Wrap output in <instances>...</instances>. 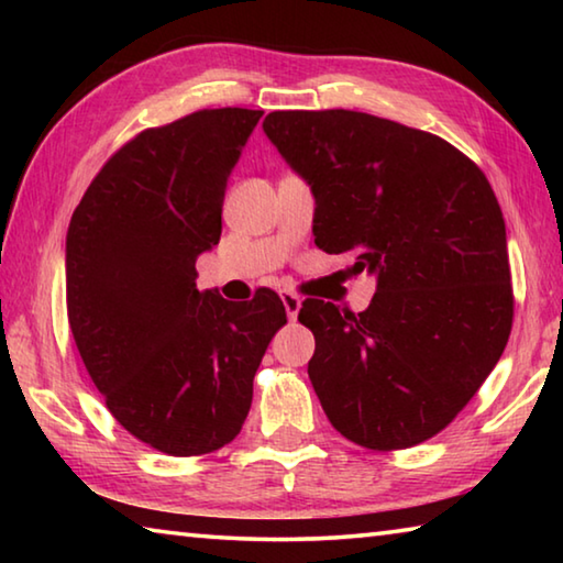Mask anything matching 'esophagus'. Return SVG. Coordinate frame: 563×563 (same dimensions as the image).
<instances>
[{"label": "esophagus", "mask_w": 563, "mask_h": 563, "mask_svg": "<svg viewBox=\"0 0 563 563\" xmlns=\"http://www.w3.org/2000/svg\"><path fill=\"white\" fill-rule=\"evenodd\" d=\"M280 300L285 305V312H288V320L298 318V312H300V298H298V295L290 292V290H283L280 292Z\"/></svg>", "instance_id": "1"}]
</instances>
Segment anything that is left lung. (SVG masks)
Segmentation results:
<instances>
[{"label":"left lung","instance_id":"1","mask_svg":"<svg viewBox=\"0 0 563 563\" xmlns=\"http://www.w3.org/2000/svg\"><path fill=\"white\" fill-rule=\"evenodd\" d=\"M265 136L316 196V245L375 273L367 310L305 300L310 383L332 427L367 450L442 432L507 347V228L474 161L434 133L362 111H273Z\"/></svg>","mask_w":563,"mask_h":563}]
</instances>
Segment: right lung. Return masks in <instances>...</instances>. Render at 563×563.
<instances>
[{
    "label": "right lung",
    "mask_w": 563,
    "mask_h": 563,
    "mask_svg": "<svg viewBox=\"0 0 563 563\" xmlns=\"http://www.w3.org/2000/svg\"><path fill=\"white\" fill-rule=\"evenodd\" d=\"M263 111L203 109L146 129L91 180L66 233L76 350L123 430L170 456L233 442L253 377L288 318L263 288L247 305L196 288L221 241L228 176Z\"/></svg>",
    "instance_id": "1"
}]
</instances>
